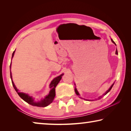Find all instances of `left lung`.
<instances>
[{"label":"left lung","instance_id":"left-lung-1","mask_svg":"<svg viewBox=\"0 0 131 131\" xmlns=\"http://www.w3.org/2000/svg\"><path fill=\"white\" fill-rule=\"evenodd\" d=\"M112 42H113V43L114 44H116V43H114V41H113V40L112 39ZM116 54H118V52H117V50H116ZM113 85H114V84H113V85H112V86H111V87H110V88H109V89H108L107 91H106L105 93V94H104L103 95H102V96H100V97H99V99H101V98H102V97L103 96H105V95H106V94H107V93L108 92H109L111 90V89H112V88L113 87ZM75 92H76V94L77 95H79V92H78V91H77V90H76V88H75Z\"/></svg>","mask_w":131,"mask_h":131}]
</instances>
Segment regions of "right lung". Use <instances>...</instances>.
Wrapping results in <instances>:
<instances>
[{
	"mask_svg": "<svg viewBox=\"0 0 131 131\" xmlns=\"http://www.w3.org/2000/svg\"><path fill=\"white\" fill-rule=\"evenodd\" d=\"M15 51L13 52L12 58L13 57V56H14ZM10 67L11 68V63H10ZM63 75V74H62L59 76L57 77L56 78H55L51 81V83L50 85V88H51V90L50 91L49 94H48L47 96H46L45 97H44V99H42V100H41L40 101L35 102V101H34V99L32 98V96H29L28 94H24V93L19 92V90L17 89L16 87H15L14 83H13V81L12 80V72H11V71H10V77H11V79H12L13 86L15 89V90L16 91L17 94H18L19 96H20L24 101H25L26 102H27L29 104V105H31L32 106H37V107H46V106H48V105H50L51 103L52 102V101H53V100H54L55 96V87H56V86L57 85V84H58L59 81L61 80L62 76Z\"/></svg>",
	"mask_w": 131,
	"mask_h": 131,
	"instance_id": "1",
	"label": "right lung"
}]
</instances>
